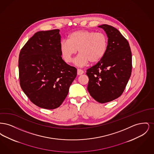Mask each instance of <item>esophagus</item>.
Here are the masks:
<instances>
[{
  "label": "esophagus",
  "instance_id": "34e87169",
  "mask_svg": "<svg viewBox=\"0 0 154 154\" xmlns=\"http://www.w3.org/2000/svg\"><path fill=\"white\" fill-rule=\"evenodd\" d=\"M83 73H84V71L80 69H77V74L78 75H81V74H82Z\"/></svg>",
  "mask_w": 154,
  "mask_h": 154
}]
</instances>
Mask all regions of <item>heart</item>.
Returning <instances> with one entry per match:
<instances>
[{
	"label": "heart",
	"mask_w": 154,
	"mask_h": 154,
	"mask_svg": "<svg viewBox=\"0 0 154 154\" xmlns=\"http://www.w3.org/2000/svg\"><path fill=\"white\" fill-rule=\"evenodd\" d=\"M108 45L107 36L101 32L87 30H79L71 33L67 40H63L60 43V50L63 59L70 63L77 51L80 54L74 59L78 66H85L90 61L99 62L104 56Z\"/></svg>",
	"instance_id": "1"
}]
</instances>
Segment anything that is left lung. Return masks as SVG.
Returning a JSON list of instances; mask_svg holds the SVG:
<instances>
[{"label":"left lung","mask_w":154,"mask_h":154,"mask_svg":"<svg viewBox=\"0 0 154 154\" xmlns=\"http://www.w3.org/2000/svg\"><path fill=\"white\" fill-rule=\"evenodd\" d=\"M108 37L107 51L95 65L87 70L88 92L100 103L112 101L124 91L132 73V52L127 40L114 27L98 26Z\"/></svg>","instance_id":"1"}]
</instances>
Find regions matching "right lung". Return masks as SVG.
<instances>
[{"label":"right lung","mask_w":154,"mask_h":154,"mask_svg":"<svg viewBox=\"0 0 154 154\" xmlns=\"http://www.w3.org/2000/svg\"><path fill=\"white\" fill-rule=\"evenodd\" d=\"M59 30L39 31L30 38L19 55L20 85L39 107H59L77 76L75 67L62 59Z\"/></svg>","instance_id":"1"}]
</instances>
